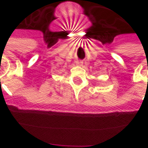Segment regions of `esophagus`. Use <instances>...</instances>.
<instances>
[{"label":"esophagus","instance_id":"obj_1","mask_svg":"<svg viewBox=\"0 0 148 148\" xmlns=\"http://www.w3.org/2000/svg\"><path fill=\"white\" fill-rule=\"evenodd\" d=\"M76 64H77V66H82V65L83 64V62H82V60H77V61L76 62Z\"/></svg>","mask_w":148,"mask_h":148}]
</instances>
